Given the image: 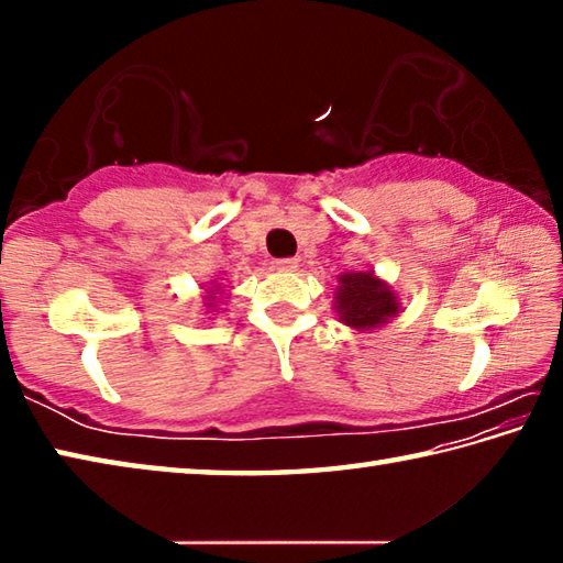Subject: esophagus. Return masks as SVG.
Returning <instances> with one entry per match:
<instances>
[{
	"label": "esophagus",
	"instance_id": "1",
	"mask_svg": "<svg viewBox=\"0 0 563 563\" xmlns=\"http://www.w3.org/2000/svg\"><path fill=\"white\" fill-rule=\"evenodd\" d=\"M273 268L280 271V273H295V271H298V261H295V258H280V261L273 263Z\"/></svg>",
	"mask_w": 563,
	"mask_h": 563
}]
</instances>
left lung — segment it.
Returning a JSON list of instances; mask_svg holds the SVG:
<instances>
[{"label": "left lung", "instance_id": "1", "mask_svg": "<svg viewBox=\"0 0 563 563\" xmlns=\"http://www.w3.org/2000/svg\"><path fill=\"white\" fill-rule=\"evenodd\" d=\"M332 310L338 312L342 325L367 332L397 318L402 302L393 285L375 275V271H345L338 275Z\"/></svg>", "mask_w": 563, "mask_h": 563}]
</instances>
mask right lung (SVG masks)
I'll use <instances>...</instances> for the list:
<instances>
[{"mask_svg":"<svg viewBox=\"0 0 563 563\" xmlns=\"http://www.w3.org/2000/svg\"><path fill=\"white\" fill-rule=\"evenodd\" d=\"M203 290H206V295H203L206 316H216V312H218V302H221V300H218V295L223 292V290H221V283H218V280L206 283Z\"/></svg>","mask_w":563,"mask_h":563,"instance_id":"obj_1","label":"right lung"}]
</instances>
